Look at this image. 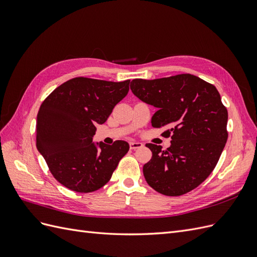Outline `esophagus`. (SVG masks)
I'll use <instances>...</instances> for the list:
<instances>
[{"mask_svg": "<svg viewBox=\"0 0 257 257\" xmlns=\"http://www.w3.org/2000/svg\"><path fill=\"white\" fill-rule=\"evenodd\" d=\"M144 147L143 143H139V142H132L130 143V148L132 150H136V149H141V148Z\"/></svg>", "mask_w": 257, "mask_h": 257, "instance_id": "34e87169", "label": "esophagus"}]
</instances>
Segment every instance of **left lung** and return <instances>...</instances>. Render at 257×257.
<instances>
[{"mask_svg": "<svg viewBox=\"0 0 257 257\" xmlns=\"http://www.w3.org/2000/svg\"><path fill=\"white\" fill-rule=\"evenodd\" d=\"M131 90L157 108L153 127L167 126V149L147 144L151 160L144 165L147 183L166 196H180L212 173L227 142V109L213 84L191 74L153 80L134 79Z\"/></svg>", "mask_w": 257, "mask_h": 257, "instance_id": "1", "label": "left lung"}]
</instances>
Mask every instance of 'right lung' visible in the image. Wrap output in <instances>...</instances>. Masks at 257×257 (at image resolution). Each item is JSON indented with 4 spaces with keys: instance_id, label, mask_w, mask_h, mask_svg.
I'll use <instances>...</instances> for the list:
<instances>
[{
    "instance_id": "obj_1",
    "label": "right lung",
    "mask_w": 257,
    "mask_h": 257,
    "mask_svg": "<svg viewBox=\"0 0 257 257\" xmlns=\"http://www.w3.org/2000/svg\"><path fill=\"white\" fill-rule=\"evenodd\" d=\"M130 80L113 82L76 77L54 89L36 119V147L50 173L74 192H94L110 180L130 149L124 141L111 146L93 142L103 124L126 96Z\"/></svg>"
}]
</instances>
